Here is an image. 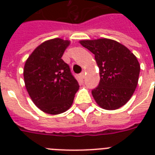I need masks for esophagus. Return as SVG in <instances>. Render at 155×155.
Masks as SVG:
<instances>
[{"mask_svg": "<svg viewBox=\"0 0 155 155\" xmlns=\"http://www.w3.org/2000/svg\"><path fill=\"white\" fill-rule=\"evenodd\" d=\"M80 77L82 78V79H84V78L85 77V72L84 71H82V72L80 73Z\"/></svg>", "mask_w": 155, "mask_h": 155, "instance_id": "esophagus-1", "label": "esophagus"}]
</instances>
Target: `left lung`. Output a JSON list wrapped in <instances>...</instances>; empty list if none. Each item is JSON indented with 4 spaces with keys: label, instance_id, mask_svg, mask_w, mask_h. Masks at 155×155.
<instances>
[{
    "label": "left lung",
    "instance_id": "1",
    "mask_svg": "<svg viewBox=\"0 0 155 155\" xmlns=\"http://www.w3.org/2000/svg\"><path fill=\"white\" fill-rule=\"evenodd\" d=\"M80 43L95 54L100 71L99 85L92 91L97 104L115 110L127 103L137 87L140 64L136 56L115 40H81Z\"/></svg>",
    "mask_w": 155,
    "mask_h": 155
}]
</instances>
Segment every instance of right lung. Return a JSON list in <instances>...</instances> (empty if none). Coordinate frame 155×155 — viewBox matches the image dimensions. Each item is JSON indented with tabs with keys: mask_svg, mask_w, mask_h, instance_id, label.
Wrapping results in <instances>:
<instances>
[{
	"mask_svg": "<svg viewBox=\"0 0 155 155\" xmlns=\"http://www.w3.org/2000/svg\"><path fill=\"white\" fill-rule=\"evenodd\" d=\"M69 40L53 38L42 42L25 61L24 81L35 105L48 114L57 115L68 110L79 84L62 56Z\"/></svg>",
	"mask_w": 155,
	"mask_h": 155,
	"instance_id": "add662e5",
	"label": "right lung"
}]
</instances>
